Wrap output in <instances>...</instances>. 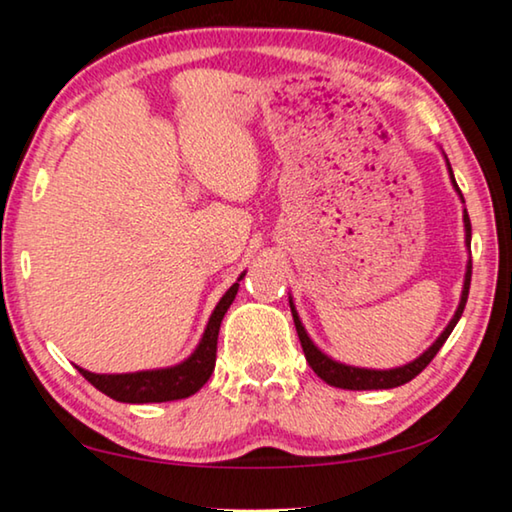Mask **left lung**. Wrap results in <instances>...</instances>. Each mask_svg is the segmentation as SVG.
I'll return each instance as SVG.
<instances>
[{"label": "left lung", "instance_id": "1", "mask_svg": "<svg viewBox=\"0 0 512 512\" xmlns=\"http://www.w3.org/2000/svg\"><path fill=\"white\" fill-rule=\"evenodd\" d=\"M445 160H447V156H445ZM447 172H450V179H452L454 191L459 193L461 202H464V195H461L457 181H454L450 160H447ZM464 230H466V247H471V219H468L466 209H464ZM471 272H473V263L468 261V265H466V277H464V289H461L459 307H457V312H454V317L450 319V324L445 326V331L438 335V340L433 342V345H431L429 349H426V352H424L422 356H417L415 361L405 363V366H398V368H389V370L356 368V366H347V363L333 361L331 356H326V354L321 352V349L310 340V335H307L305 326L300 324V317H298L296 307H293V300L289 298L291 314H293V324H296V331H298L300 345H303V352H305L307 363H310V368L321 377V380H324L326 384H331V387H338V389L368 391V389H394V387H401V384L410 382L412 377H417L419 373H422V370L433 361V356H436V354L440 352V347L445 345V340L450 338V333L454 331V326H457V321L461 319V314H464V307H466V300H468V289H471Z\"/></svg>", "mask_w": 512, "mask_h": 512}]
</instances>
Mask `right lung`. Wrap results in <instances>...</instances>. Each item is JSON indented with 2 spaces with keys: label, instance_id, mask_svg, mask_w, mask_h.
Wrapping results in <instances>:
<instances>
[{
  "label": "right lung",
  "instance_id": "right-lung-1",
  "mask_svg": "<svg viewBox=\"0 0 512 512\" xmlns=\"http://www.w3.org/2000/svg\"><path fill=\"white\" fill-rule=\"evenodd\" d=\"M244 277V272L240 279ZM237 279V282H240ZM233 284L223 293L219 305L214 307L212 317L207 321L205 333H202L200 345L195 352L188 356L186 361L177 363L170 368L158 370H139V373H121V375H97L90 370L79 368V373L100 389L102 394L121 403H165V401H179V398L193 396L195 391L205 387V382L214 373L216 363V340H219V328L223 321V314L233 305L240 284Z\"/></svg>",
  "mask_w": 512,
  "mask_h": 512
}]
</instances>
